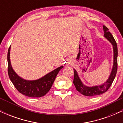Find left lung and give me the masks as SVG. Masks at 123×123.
I'll use <instances>...</instances> for the list:
<instances>
[{
  "label": "left lung",
  "mask_w": 123,
  "mask_h": 123,
  "mask_svg": "<svg viewBox=\"0 0 123 123\" xmlns=\"http://www.w3.org/2000/svg\"><path fill=\"white\" fill-rule=\"evenodd\" d=\"M104 31V36L112 44L113 47L114 51V61L113 69L111 70V72L108 80L106 82L102 84V86H94V87H87V86L83 85L82 82L79 77L77 72L75 69H74V79H73V84L75 86L76 90L79 92L81 93L83 95L86 96H95L98 95L100 94H102L103 93L105 92L110 88L113 81L115 79L116 75L117 70V45L115 39H114L113 35L111 34V32L109 31L108 28L105 26V25L103 26Z\"/></svg>",
  "instance_id": "obj_1"
}]
</instances>
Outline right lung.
Returning a JSON list of instances; mask_svg holds the SVG:
<instances>
[{
    "label": "right lung",
    "mask_w": 123,
    "mask_h": 123,
    "mask_svg": "<svg viewBox=\"0 0 123 123\" xmlns=\"http://www.w3.org/2000/svg\"><path fill=\"white\" fill-rule=\"evenodd\" d=\"M10 46L7 53L8 74L12 82L19 92L25 96L39 98L46 95L50 91L57 74L63 66L58 68L40 79L28 81L19 77L12 69L10 60Z\"/></svg>",
    "instance_id": "right-lung-1"
}]
</instances>
